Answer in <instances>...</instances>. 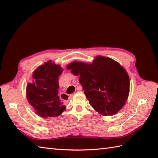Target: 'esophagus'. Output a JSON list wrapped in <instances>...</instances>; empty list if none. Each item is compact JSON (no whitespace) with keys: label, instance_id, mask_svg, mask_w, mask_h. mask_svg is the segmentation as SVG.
<instances>
[{"label":"esophagus","instance_id":"esophagus-1","mask_svg":"<svg viewBox=\"0 0 158 158\" xmlns=\"http://www.w3.org/2000/svg\"><path fill=\"white\" fill-rule=\"evenodd\" d=\"M77 90H80V89H77ZM73 96V94H71V95H70L69 97H68V96H67V95H66V94H62V96H63V98H65V99L68 98L69 100L71 98V97H72Z\"/></svg>","mask_w":158,"mask_h":158}]
</instances>
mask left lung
<instances>
[{
    "label": "left lung",
    "mask_w": 158,
    "mask_h": 158,
    "mask_svg": "<svg viewBox=\"0 0 158 158\" xmlns=\"http://www.w3.org/2000/svg\"><path fill=\"white\" fill-rule=\"evenodd\" d=\"M67 69L79 76L90 105L102 115H114L125 105L129 94V77L118 62L97 56L90 64L74 62Z\"/></svg>",
    "instance_id": "obj_1"
}]
</instances>
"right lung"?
I'll return each mask as SVG.
<instances>
[{"instance_id": "right-lung-1", "label": "right lung", "mask_w": 158, "mask_h": 158, "mask_svg": "<svg viewBox=\"0 0 158 158\" xmlns=\"http://www.w3.org/2000/svg\"><path fill=\"white\" fill-rule=\"evenodd\" d=\"M62 73L60 65L50 61L38 67L33 73L32 83L26 87V95L38 115L56 117L64 110L66 106L58 96V77ZM61 96L63 98L62 94Z\"/></svg>"}]
</instances>
